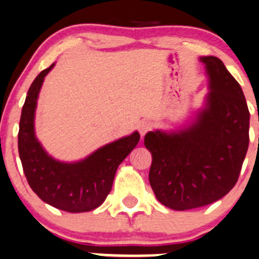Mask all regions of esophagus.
<instances>
[{"label":"esophagus","instance_id":"esophagus-1","mask_svg":"<svg viewBox=\"0 0 259 259\" xmlns=\"http://www.w3.org/2000/svg\"><path fill=\"white\" fill-rule=\"evenodd\" d=\"M138 130L139 133H140V135L144 136L147 132L151 130V124H150L149 121H141V123L138 125Z\"/></svg>","mask_w":259,"mask_h":259}]
</instances>
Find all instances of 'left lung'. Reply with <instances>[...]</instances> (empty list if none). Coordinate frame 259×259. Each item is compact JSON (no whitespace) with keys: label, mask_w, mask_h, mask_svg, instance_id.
I'll use <instances>...</instances> for the list:
<instances>
[{"label":"left lung","mask_w":259,"mask_h":259,"mask_svg":"<svg viewBox=\"0 0 259 259\" xmlns=\"http://www.w3.org/2000/svg\"><path fill=\"white\" fill-rule=\"evenodd\" d=\"M210 77L206 108L183 132H150L149 181L156 198L173 210L214 203L235 187L249 143V112L241 86L215 56H204Z\"/></svg>","instance_id":"left-lung-1"}]
</instances>
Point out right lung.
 <instances>
[{
  "label": "right lung",
  "instance_id": "add662e5",
  "mask_svg": "<svg viewBox=\"0 0 259 259\" xmlns=\"http://www.w3.org/2000/svg\"><path fill=\"white\" fill-rule=\"evenodd\" d=\"M53 66L42 70L28 90L19 120V158L30 188L42 201L67 212L91 211L106 200L116 168L135 149L140 135L135 132L106 145L77 163L51 158L34 135V112L42 81Z\"/></svg>",
  "mask_w": 259,
  "mask_h": 259
}]
</instances>
